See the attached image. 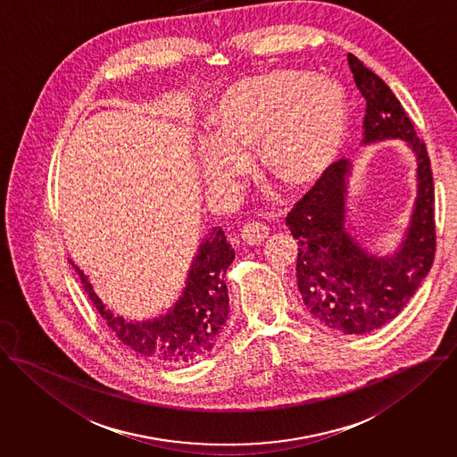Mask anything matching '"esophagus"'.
Returning <instances> with one entry per match:
<instances>
[{
  "instance_id": "34e87169",
  "label": "esophagus",
  "mask_w": 457,
  "mask_h": 457,
  "mask_svg": "<svg viewBox=\"0 0 457 457\" xmlns=\"http://www.w3.org/2000/svg\"><path fill=\"white\" fill-rule=\"evenodd\" d=\"M269 237V228L260 222H247L240 229V238L249 245H260Z\"/></svg>"
}]
</instances>
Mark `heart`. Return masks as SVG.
Masks as SVG:
<instances>
[{
	"label": "heart",
	"mask_w": 457,
	"mask_h": 457,
	"mask_svg": "<svg viewBox=\"0 0 457 457\" xmlns=\"http://www.w3.org/2000/svg\"><path fill=\"white\" fill-rule=\"evenodd\" d=\"M346 93L327 78L277 71L235 85L210 114L201 143L204 182L228 192L258 146L263 170L287 188L318 182L346 130Z\"/></svg>",
	"instance_id": "b5f03b06"
}]
</instances>
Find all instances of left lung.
Instances as JSON below:
<instances>
[{"mask_svg":"<svg viewBox=\"0 0 457 457\" xmlns=\"http://www.w3.org/2000/svg\"><path fill=\"white\" fill-rule=\"evenodd\" d=\"M357 88L365 98L364 141L403 139L417 159V199L399 249L378 258L346 229L352 162L332 164L295 204L286 226L298 244L296 278L303 303L327 327L367 334L394 320L431 270L436 253L435 183L426 143L392 90L348 54Z\"/></svg>","mask_w":457,"mask_h":457,"instance_id":"8db88e82","label":"left lung"}]
</instances>
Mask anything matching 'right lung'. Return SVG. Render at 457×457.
Here are the masks:
<instances>
[{"mask_svg":"<svg viewBox=\"0 0 457 457\" xmlns=\"http://www.w3.org/2000/svg\"><path fill=\"white\" fill-rule=\"evenodd\" d=\"M235 260L226 235L213 228L201 242L175 307L150 321H127L114 316L95 295L88 277L74 263L93 305L116 337L136 353L166 365L199 361L219 343L229 314L224 275Z\"/></svg>","mask_w":457,"mask_h":457,"instance_id":"add662e5","label":"right lung"}]
</instances>
